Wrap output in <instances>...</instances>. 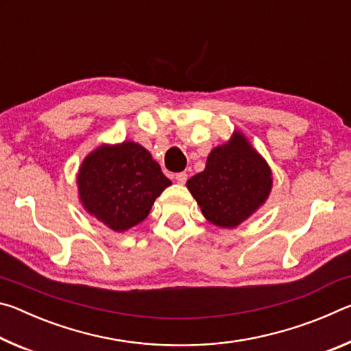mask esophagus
I'll use <instances>...</instances> for the list:
<instances>
[{
  "instance_id": "obj_1",
  "label": "esophagus",
  "mask_w": 351,
  "mask_h": 351,
  "mask_svg": "<svg viewBox=\"0 0 351 351\" xmlns=\"http://www.w3.org/2000/svg\"><path fill=\"white\" fill-rule=\"evenodd\" d=\"M187 178H189V175L186 173V171H180V173L175 175V180L178 184H184L187 181Z\"/></svg>"
}]
</instances>
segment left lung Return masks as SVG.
I'll list each match as a JSON object with an SVG mask.
<instances>
[{
	"instance_id": "left-lung-1",
	"label": "left lung",
	"mask_w": 351,
	"mask_h": 351,
	"mask_svg": "<svg viewBox=\"0 0 351 351\" xmlns=\"http://www.w3.org/2000/svg\"><path fill=\"white\" fill-rule=\"evenodd\" d=\"M271 169L237 133L230 142L213 148L206 169L187 181L203 215L219 228H235L268 198Z\"/></svg>"
}]
</instances>
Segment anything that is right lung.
I'll return each mask as SVG.
<instances>
[{
  "label": "right lung",
  "instance_id": "obj_1",
  "mask_svg": "<svg viewBox=\"0 0 351 351\" xmlns=\"http://www.w3.org/2000/svg\"><path fill=\"white\" fill-rule=\"evenodd\" d=\"M77 182L85 209L116 232L145 219L171 184L152 154L134 142L99 147L83 161Z\"/></svg>",
  "mask_w": 351,
  "mask_h": 351
}]
</instances>
